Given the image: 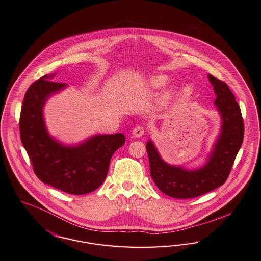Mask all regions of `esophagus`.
Returning <instances> with one entry per match:
<instances>
[{"label": "esophagus", "instance_id": "1", "mask_svg": "<svg viewBox=\"0 0 261 261\" xmlns=\"http://www.w3.org/2000/svg\"><path fill=\"white\" fill-rule=\"evenodd\" d=\"M144 133H145V129L143 127H141V126H137L136 128H134V130L132 131V134L136 138L142 137V136L144 135Z\"/></svg>", "mask_w": 261, "mask_h": 261}]
</instances>
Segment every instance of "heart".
Returning a JSON list of instances; mask_svg holds the SVG:
<instances>
[{"label":"heart","mask_w":261,"mask_h":261,"mask_svg":"<svg viewBox=\"0 0 261 261\" xmlns=\"http://www.w3.org/2000/svg\"><path fill=\"white\" fill-rule=\"evenodd\" d=\"M169 84V77L166 74L158 73L150 75L146 82V86L150 90H160ZM179 94V90L176 85H171L166 87L160 95L159 104L161 107H168L173 104Z\"/></svg>","instance_id":"heart-1"}]
</instances>
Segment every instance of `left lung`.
<instances>
[{"instance_id":"obj_1","label":"left lung","mask_w":261,"mask_h":261,"mask_svg":"<svg viewBox=\"0 0 261 261\" xmlns=\"http://www.w3.org/2000/svg\"><path fill=\"white\" fill-rule=\"evenodd\" d=\"M208 79L217 95L215 105L221 124L206 163L193 170L170 165L160 156L152 141L146 143L150 176L157 188L173 198H194L222 186L243 143L244 122L234 94L222 81L212 74H208Z\"/></svg>"}]
</instances>
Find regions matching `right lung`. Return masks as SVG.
<instances>
[{
  "mask_svg": "<svg viewBox=\"0 0 261 261\" xmlns=\"http://www.w3.org/2000/svg\"><path fill=\"white\" fill-rule=\"evenodd\" d=\"M43 75L28 88L21 109L19 129L36 176L64 192L83 195L99 188L107 177L115 150L125 143L122 133L94 135L76 145H64L48 133L43 107L68 85Z\"/></svg>",
  "mask_w": 261,
  "mask_h": 261,
  "instance_id": "add662e5",
  "label": "right lung"
}]
</instances>
